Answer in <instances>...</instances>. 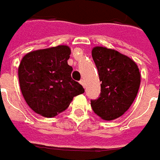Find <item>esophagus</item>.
<instances>
[{
	"label": "esophagus",
	"mask_w": 160,
	"mask_h": 160,
	"mask_svg": "<svg viewBox=\"0 0 160 160\" xmlns=\"http://www.w3.org/2000/svg\"><path fill=\"white\" fill-rule=\"evenodd\" d=\"M80 84H82V85L84 86V88H85V82H84V79H81V80H80Z\"/></svg>",
	"instance_id": "34e87169"
}]
</instances>
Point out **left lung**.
Segmentation results:
<instances>
[{
	"instance_id": "1",
	"label": "left lung",
	"mask_w": 160,
	"mask_h": 160,
	"mask_svg": "<svg viewBox=\"0 0 160 160\" xmlns=\"http://www.w3.org/2000/svg\"><path fill=\"white\" fill-rule=\"evenodd\" d=\"M101 84L99 97L91 100L93 112L103 120L119 118L131 107L140 84L136 63L127 56L103 47L92 50Z\"/></svg>"
}]
</instances>
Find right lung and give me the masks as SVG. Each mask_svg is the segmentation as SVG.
<instances>
[{"label": "right lung", "mask_w": 160, "mask_h": 160, "mask_svg": "<svg viewBox=\"0 0 160 160\" xmlns=\"http://www.w3.org/2000/svg\"><path fill=\"white\" fill-rule=\"evenodd\" d=\"M70 53L68 46H58L23 57L19 67L20 90L37 113L54 117L65 111L75 96L84 92L83 86L71 77Z\"/></svg>", "instance_id": "1"}]
</instances>
